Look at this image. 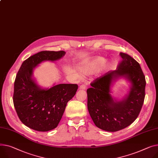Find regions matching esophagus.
Wrapping results in <instances>:
<instances>
[{"instance_id": "1", "label": "esophagus", "mask_w": 158, "mask_h": 158, "mask_svg": "<svg viewBox=\"0 0 158 158\" xmlns=\"http://www.w3.org/2000/svg\"><path fill=\"white\" fill-rule=\"evenodd\" d=\"M86 85H85V84H82V85H81L80 86H79V89H86Z\"/></svg>"}]
</instances>
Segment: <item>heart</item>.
Masks as SVG:
<instances>
[{
	"mask_svg": "<svg viewBox=\"0 0 158 158\" xmlns=\"http://www.w3.org/2000/svg\"><path fill=\"white\" fill-rule=\"evenodd\" d=\"M106 59L103 57H95L88 61L85 67V70L86 73H92L100 69L106 64Z\"/></svg>",
	"mask_w": 158,
	"mask_h": 158,
	"instance_id": "1",
	"label": "heart"
}]
</instances>
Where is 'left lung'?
<instances>
[{"mask_svg": "<svg viewBox=\"0 0 158 158\" xmlns=\"http://www.w3.org/2000/svg\"><path fill=\"white\" fill-rule=\"evenodd\" d=\"M122 58L116 70H110L91 82L87 89L88 109L97 127L107 131H117L128 127L137 118L145 98L146 81L140 64L131 56L120 52ZM119 76L132 82L129 95L114 102L109 93L111 81Z\"/></svg>", "mask_w": 158, "mask_h": 158, "instance_id": "1", "label": "left lung"}]
</instances>
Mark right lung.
<instances>
[{"label":"right lung","instance_id":"1","mask_svg":"<svg viewBox=\"0 0 158 158\" xmlns=\"http://www.w3.org/2000/svg\"><path fill=\"white\" fill-rule=\"evenodd\" d=\"M64 51H43L25 60L19 68L14 84L13 103L20 121L39 131L55 128L67 102L75 95L77 84H60L50 89H41L31 78L34 68L40 62L59 60Z\"/></svg>","mask_w":158,"mask_h":158}]
</instances>
